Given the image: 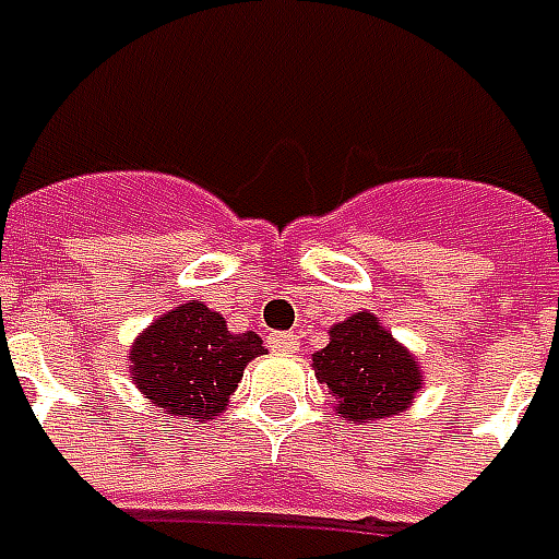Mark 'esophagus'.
I'll list each match as a JSON object with an SVG mask.
<instances>
[{
    "label": "esophagus",
    "instance_id": "esophagus-1",
    "mask_svg": "<svg viewBox=\"0 0 559 559\" xmlns=\"http://www.w3.org/2000/svg\"><path fill=\"white\" fill-rule=\"evenodd\" d=\"M267 346L273 352H298L300 340L295 331H276V334L267 336Z\"/></svg>",
    "mask_w": 559,
    "mask_h": 559
}]
</instances>
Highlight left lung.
Listing matches in <instances>:
<instances>
[{
    "mask_svg": "<svg viewBox=\"0 0 559 559\" xmlns=\"http://www.w3.org/2000/svg\"><path fill=\"white\" fill-rule=\"evenodd\" d=\"M328 336V346L312 355V370L334 397L340 418L373 425L409 409L425 379L413 352L400 346L373 312H355Z\"/></svg>",
    "mask_w": 559,
    "mask_h": 559,
    "instance_id": "1",
    "label": "left lung"
}]
</instances>
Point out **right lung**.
<instances>
[{
  "label": "right lung",
  "instance_id": "add662e5",
  "mask_svg": "<svg viewBox=\"0 0 559 559\" xmlns=\"http://www.w3.org/2000/svg\"><path fill=\"white\" fill-rule=\"evenodd\" d=\"M255 331L231 334L204 300L180 304L138 336L129 373L141 394L180 418H213L228 406L252 358L264 355Z\"/></svg>",
  "mask_w": 559,
  "mask_h": 559
}]
</instances>
